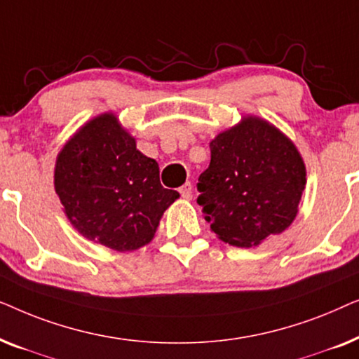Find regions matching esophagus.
I'll list each match as a JSON object with an SVG mask.
<instances>
[{
  "label": "esophagus",
  "instance_id": "34e87169",
  "mask_svg": "<svg viewBox=\"0 0 359 359\" xmlns=\"http://www.w3.org/2000/svg\"><path fill=\"white\" fill-rule=\"evenodd\" d=\"M180 194L183 196L184 199H191V198H193V184H191L189 181H188V183H184V184L180 188Z\"/></svg>",
  "mask_w": 359,
  "mask_h": 359
}]
</instances>
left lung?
<instances>
[{
	"instance_id": "1",
	"label": "left lung",
	"mask_w": 359,
	"mask_h": 359,
	"mask_svg": "<svg viewBox=\"0 0 359 359\" xmlns=\"http://www.w3.org/2000/svg\"><path fill=\"white\" fill-rule=\"evenodd\" d=\"M306 166L287 137L258 117L210 142V163L198 183V204L220 240L255 247L296 219Z\"/></svg>"
}]
</instances>
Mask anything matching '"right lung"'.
Returning <instances> with one entry per match:
<instances>
[{
  "mask_svg": "<svg viewBox=\"0 0 359 359\" xmlns=\"http://www.w3.org/2000/svg\"><path fill=\"white\" fill-rule=\"evenodd\" d=\"M55 191L83 237L117 252L149 243L180 198L165 189L154 158L140 154L114 114L88 122L58 154Z\"/></svg>",
  "mask_w": 359,
  "mask_h": 359,
  "instance_id": "add662e5",
  "label": "right lung"
}]
</instances>
